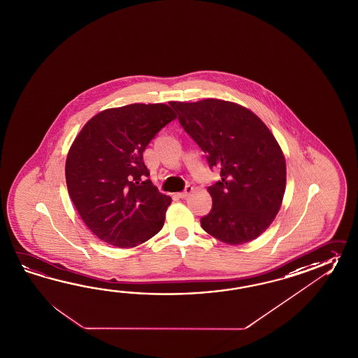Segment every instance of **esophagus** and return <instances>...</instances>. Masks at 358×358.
I'll use <instances>...</instances> for the list:
<instances>
[{
    "label": "esophagus",
    "mask_w": 358,
    "mask_h": 358,
    "mask_svg": "<svg viewBox=\"0 0 358 358\" xmlns=\"http://www.w3.org/2000/svg\"><path fill=\"white\" fill-rule=\"evenodd\" d=\"M192 191H194V187H192V186H186L185 191H182V192H178V194H177V196L181 199L187 198Z\"/></svg>",
    "instance_id": "1"
}]
</instances>
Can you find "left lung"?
Masks as SVG:
<instances>
[{
	"label": "left lung",
	"instance_id": "8db88e82",
	"mask_svg": "<svg viewBox=\"0 0 358 358\" xmlns=\"http://www.w3.org/2000/svg\"><path fill=\"white\" fill-rule=\"evenodd\" d=\"M185 131L207 152L222 180L208 187L213 200L201 227L220 241L249 243L270 227L285 194L286 162L275 136L245 106L218 99L172 101Z\"/></svg>",
	"mask_w": 358,
	"mask_h": 358
}]
</instances>
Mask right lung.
Returning <instances> with one entry per match:
<instances>
[{
    "mask_svg": "<svg viewBox=\"0 0 358 358\" xmlns=\"http://www.w3.org/2000/svg\"><path fill=\"white\" fill-rule=\"evenodd\" d=\"M176 118L167 103H129L97 113L74 138L66 187L82 221L103 243L135 248L162 230L171 196L146 180L143 152Z\"/></svg>",
    "mask_w": 358,
    "mask_h": 358,
    "instance_id": "obj_1",
    "label": "right lung"
}]
</instances>
